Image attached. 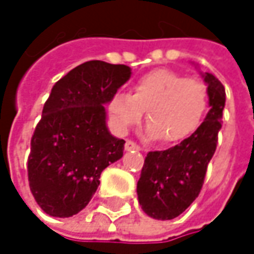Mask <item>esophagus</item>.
Masks as SVG:
<instances>
[{
  "instance_id": "34e87169",
  "label": "esophagus",
  "mask_w": 254,
  "mask_h": 254,
  "mask_svg": "<svg viewBox=\"0 0 254 254\" xmlns=\"http://www.w3.org/2000/svg\"><path fill=\"white\" fill-rule=\"evenodd\" d=\"M125 150H127V151H132V150H133V151H141L142 148H141L139 145H136L133 141H127V144H125Z\"/></svg>"
}]
</instances>
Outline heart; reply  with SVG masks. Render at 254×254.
<instances>
[{
	"mask_svg": "<svg viewBox=\"0 0 254 254\" xmlns=\"http://www.w3.org/2000/svg\"><path fill=\"white\" fill-rule=\"evenodd\" d=\"M207 107L209 91L204 82L169 69H156L136 79L132 94H113L107 113L113 127L125 133L145 112L147 136L174 144L197 132Z\"/></svg>",
	"mask_w": 254,
	"mask_h": 254,
	"instance_id": "obj_1",
	"label": "heart"
}]
</instances>
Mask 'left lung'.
Listing matches in <instances>:
<instances>
[{"instance_id":"1","label":"left lung","mask_w":254,"mask_h":254,"mask_svg":"<svg viewBox=\"0 0 254 254\" xmlns=\"http://www.w3.org/2000/svg\"><path fill=\"white\" fill-rule=\"evenodd\" d=\"M201 73L209 91V106L201 127L165 151H150L144 160L136 194L141 209L153 219L179 216L198 195L222 127L225 88L212 73Z\"/></svg>"}]
</instances>
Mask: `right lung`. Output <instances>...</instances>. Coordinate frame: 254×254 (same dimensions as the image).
<instances>
[{"label":"right lung","instance_id":"obj_1","mask_svg":"<svg viewBox=\"0 0 254 254\" xmlns=\"http://www.w3.org/2000/svg\"><path fill=\"white\" fill-rule=\"evenodd\" d=\"M130 75L125 64L91 60L53 86L27 159L30 191L47 215L79 213L97 191L101 172L122 159L125 141L110 133L104 106Z\"/></svg>","mask_w":254,"mask_h":254}]
</instances>
